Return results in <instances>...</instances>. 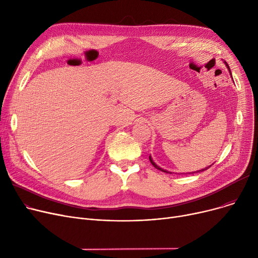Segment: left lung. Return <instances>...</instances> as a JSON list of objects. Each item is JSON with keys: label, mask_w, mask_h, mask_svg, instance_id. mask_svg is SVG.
Masks as SVG:
<instances>
[{"label": "left lung", "mask_w": 258, "mask_h": 258, "mask_svg": "<svg viewBox=\"0 0 258 258\" xmlns=\"http://www.w3.org/2000/svg\"><path fill=\"white\" fill-rule=\"evenodd\" d=\"M225 62V64H226V67H227V69H228V71H229V73H230V75H231V77H232V73H231V70H230V68H229V66H228V63L226 62V61H224ZM150 161H151V163L154 165V167H156L157 169H159V170H161V171H163V172H166V173H171L170 171H168V170H165V169H163V168H161L160 166H158L155 162H154V160H153V158H152V156H150ZM211 165H209V166H207V167H205V168H203V169H200V170H198L197 172H201V171H204V170H206V169H208L209 167H210ZM195 172V171H194ZM192 172V173H194ZM191 173V172H190Z\"/></svg>", "instance_id": "8db88e82"}]
</instances>
